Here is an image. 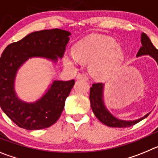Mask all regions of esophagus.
<instances>
[{
	"instance_id": "esophagus-1",
	"label": "esophagus",
	"mask_w": 158,
	"mask_h": 158,
	"mask_svg": "<svg viewBox=\"0 0 158 158\" xmlns=\"http://www.w3.org/2000/svg\"><path fill=\"white\" fill-rule=\"evenodd\" d=\"M77 79H83V80H88V77L85 73H79L77 76Z\"/></svg>"
}]
</instances>
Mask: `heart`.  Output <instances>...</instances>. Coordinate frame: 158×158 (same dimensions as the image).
<instances>
[{
    "label": "heart",
    "instance_id": "heart-1",
    "mask_svg": "<svg viewBox=\"0 0 158 158\" xmlns=\"http://www.w3.org/2000/svg\"><path fill=\"white\" fill-rule=\"evenodd\" d=\"M73 55L81 62H90L89 69L94 77L106 80L111 77L125 61V52L111 38L93 34L82 40L73 47ZM72 58H65V63L72 65Z\"/></svg>",
    "mask_w": 158,
    "mask_h": 158
}]
</instances>
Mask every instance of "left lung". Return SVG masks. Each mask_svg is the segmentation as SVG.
<instances>
[{"label": "left lung", "mask_w": 158, "mask_h": 158, "mask_svg": "<svg viewBox=\"0 0 158 158\" xmlns=\"http://www.w3.org/2000/svg\"><path fill=\"white\" fill-rule=\"evenodd\" d=\"M141 43H142V47L139 49L136 56L140 57L142 55H150L155 60L158 65V50L153 45L149 37L145 33H142L141 35ZM104 84L102 83L93 84L92 87L90 88V94H89L92 110L96 118L102 123L111 127H129L142 121L150 115V113H148L145 116L133 121L123 120L114 116L107 109L104 104Z\"/></svg>", "instance_id": "1"}]
</instances>
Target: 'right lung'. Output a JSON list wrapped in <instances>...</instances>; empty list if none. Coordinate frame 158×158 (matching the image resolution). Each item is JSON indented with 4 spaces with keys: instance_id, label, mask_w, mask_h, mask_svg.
Returning <instances> with one entry per match:
<instances>
[{
    "instance_id": "add662e5",
    "label": "right lung",
    "mask_w": 158,
    "mask_h": 158,
    "mask_svg": "<svg viewBox=\"0 0 158 158\" xmlns=\"http://www.w3.org/2000/svg\"><path fill=\"white\" fill-rule=\"evenodd\" d=\"M70 35L58 28L35 31L9 44L3 51L0 58V106L19 127L29 131L44 129L61 116L74 80H54L45 94L32 103L20 100L14 86L18 70L29 58H44L53 62L62 58Z\"/></svg>"
}]
</instances>
